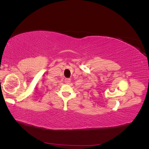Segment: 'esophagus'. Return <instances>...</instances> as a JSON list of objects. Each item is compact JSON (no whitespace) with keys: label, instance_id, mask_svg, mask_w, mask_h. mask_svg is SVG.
Listing matches in <instances>:
<instances>
[{"label":"esophagus","instance_id":"esophagus-1","mask_svg":"<svg viewBox=\"0 0 149 149\" xmlns=\"http://www.w3.org/2000/svg\"><path fill=\"white\" fill-rule=\"evenodd\" d=\"M65 82L66 84H70L71 82V79L70 78H66L65 79Z\"/></svg>","mask_w":149,"mask_h":149}]
</instances>
